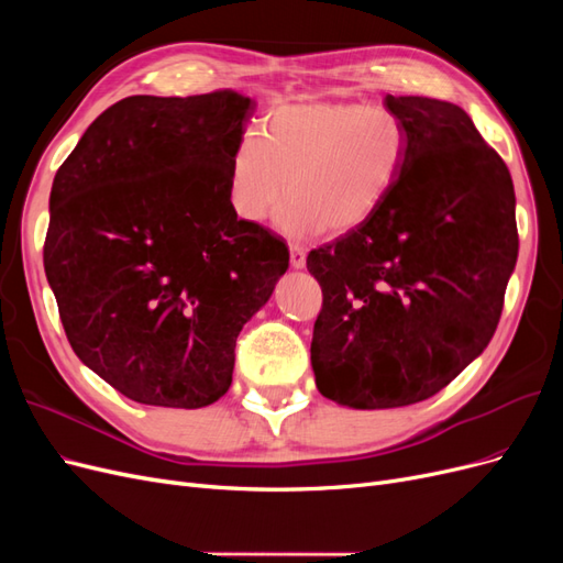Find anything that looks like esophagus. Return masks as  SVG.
Wrapping results in <instances>:
<instances>
[{
    "label": "esophagus",
    "mask_w": 563,
    "mask_h": 563,
    "mask_svg": "<svg viewBox=\"0 0 563 563\" xmlns=\"http://www.w3.org/2000/svg\"><path fill=\"white\" fill-rule=\"evenodd\" d=\"M291 267L294 269L305 267V249L300 244H291Z\"/></svg>",
    "instance_id": "esophagus-1"
}]
</instances>
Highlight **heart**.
Listing matches in <instances>:
<instances>
[{"instance_id": "b5f03b06", "label": "heart", "mask_w": 563, "mask_h": 563, "mask_svg": "<svg viewBox=\"0 0 563 563\" xmlns=\"http://www.w3.org/2000/svg\"><path fill=\"white\" fill-rule=\"evenodd\" d=\"M408 150L401 117L378 103L300 100L269 108L236 141L228 168L232 213L261 225L275 211L291 236L364 225L395 190Z\"/></svg>"}]
</instances>
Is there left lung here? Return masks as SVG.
<instances>
[{
    "label": "left lung",
    "instance_id": "left-lung-1",
    "mask_svg": "<svg viewBox=\"0 0 563 563\" xmlns=\"http://www.w3.org/2000/svg\"><path fill=\"white\" fill-rule=\"evenodd\" d=\"M385 108L408 131L395 190L308 255L317 389L364 411L430 399L486 350L519 253L512 176L470 114L422 96Z\"/></svg>",
    "mask_w": 563,
    "mask_h": 563
}]
</instances>
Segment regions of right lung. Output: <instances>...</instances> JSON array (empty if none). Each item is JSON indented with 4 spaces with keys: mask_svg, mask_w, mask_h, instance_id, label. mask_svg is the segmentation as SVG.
I'll use <instances>...</instances> for the list:
<instances>
[{
    "mask_svg": "<svg viewBox=\"0 0 563 563\" xmlns=\"http://www.w3.org/2000/svg\"><path fill=\"white\" fill-rule=\"evenodd\" d=\"M255 100L129 96L84 131L48 197L44 269L67 340L124 397L201 408L288 269L284 240L236 218L228 168Z\"/></svg>",
    "mask_w": 563,
    "mask_h": 563,
    "instance_id": "add662e5",
    "label": "right lung"
}]
</instances>
